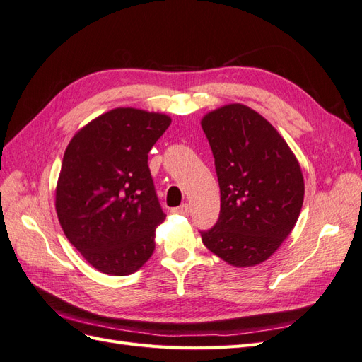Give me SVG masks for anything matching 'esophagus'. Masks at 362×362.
<instances>
[{
  "instance_id": "34e87169",
  "label": "esophagus",
  "mask_w": 362,
  "mask_h": 362,
  "mask_svg": "<svg viewBox=\"0 0 362 362\" xmlns=\"http://www.w3.org/2000/svg\"><path fill=\"white\" fill-rule=\"evenodd\" d=\"M172 213L173 214H189V205L187 204H182L177 208H172Z\"/></svg>"
}]
</instances>
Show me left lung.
<instances>
[{"mask_svg": "<svg viewBox=\"0 0 362 362\" xmlns=\"http://www.w3.org/2000/svg\"><path fill=\"white\" fill-rule=\"evenodd\" d=\"M221 187V214L201 231L204 245L235 267L266 261L288 237L302 210L299 161L270 122L243 104L201 120Z\"/></svg>", "mask_w": 362, "mask_h": 362, "instance_id": "1", "label": "left lung"}]
</instances>
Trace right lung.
<instances>
[{"label": "right lung", "instance_id": "right-lung-1", "mask_svg": "<svg viewBox=\"0 0 362 362\" xmlns=\"http://www.w3.org/2000/svg\"><path fill=\"white\" fill-rule=\"evenodd\" d=\"M172 119L115 108L76 133L64 151L56 210L64 235L107 275L139 270L156 249L164 221L148 154Z\"/></svg>", "mask_w": 362, "mask_h": 362}]
</instances>
